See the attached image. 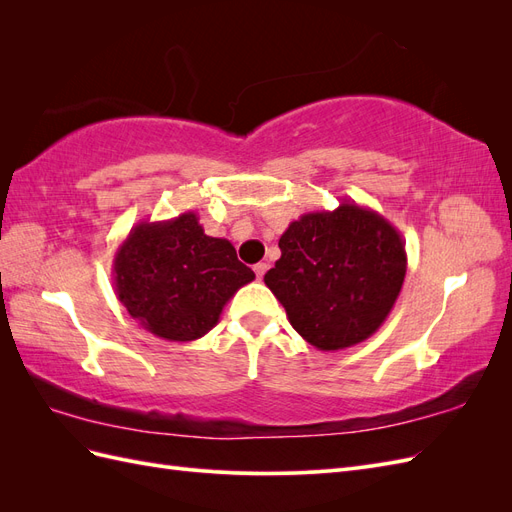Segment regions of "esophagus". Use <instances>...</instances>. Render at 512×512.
Returning <instances> with one entry per match:
<instances>
[{
    "label": "esophagus",
    "instance_id": "1",
    "mask_svg": "<svg viewBox=\"0 0 512 512\" xmlns=\"http://www.w3.org/2000/svg\"><path fill=\"white\" fill-rule=\"evenodd\" d=\"M267 269H269V265H267V262H258V265H254V273H256V277H258V280H262V277H265Z\"/></svg>",
    "mask_w": 512,
    "mask_h": 512
}]
</instances>
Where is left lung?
I'll return each mask as SVG.
<instances>
[{
  "instance_id": "obj_1",
  "label": "left lung",
  "mask_w": 512,
  "mask_h": 512,
  "mask_svg": "<svg viewBox=\"0 0 512 512\" xmlns=\"http://www.w3.org/2000/svg\"><path fill=\"white\" fill-rule=\"evenodd\" d=\"M265 284L307 344L335 352L365 342L389 318L408 269L406 243L378 211L344 200L309 211L280 237Z\"/></svg>"
}]
</instances>
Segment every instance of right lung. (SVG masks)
I'll list each match as a JSON object with an SVG mask.
<instances>
[{
    "instance_id": "1",
    "label": "right lung",
    "mask_w": 512,
    "mask_h": 512,
    "mask_svg": "<svg viewBox=\"0 0 512 512\" xmlns=\"http://www.w3.org/2000/svg\"><path fill=\"white\" fill-rule=\"evenodd\" d=\"M117 299L141 327L168 342H194L254 280L228 239L205 235L194 211L138 222L113 258Z\"/></svg>"
}]
</instances>
